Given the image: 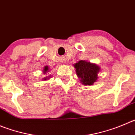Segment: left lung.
Wrapping results in <instances>:
<instances>
[{
	"label": "left lung",
	"instance_id": "8db88e82",
	"mask_svg": "<svg viewBox=\"0 0 135 135\" xmlns=\"http://www.w3.org/2000/svg\"><path fill=\"white\" fill-rule=\"evenodd\" d=\"M76 73L83 85H92L98 79L100 68L96 64L86 60H80L74 65Z\"/></svg>",
	"mask_w": 135,
	"mask_h": 135
}]
</instances>
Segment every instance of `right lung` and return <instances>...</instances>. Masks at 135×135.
I'll return each instance as SVG.
<instances>
[{
	"instance_id": "obj_1",
	"label": "right lung",
	"mask_w": 135,
	"mask_h": 135,
	"mask_svg": "<svg viewBox=\"0 0 135 135\" xmlns=\"http://www.w3.org/2000/svg\"><path fill=\"white\" fill-rule=\"evenodd\" d=\"M49 70V67L48 66H45V67H44V69H43V73L44 74H46V73H48ZM50 76H45V77L43 78V80H47V79H50Z\"/></svg>"
}]
</instances>
